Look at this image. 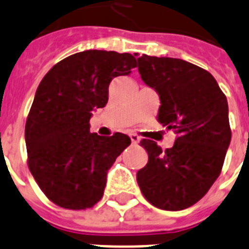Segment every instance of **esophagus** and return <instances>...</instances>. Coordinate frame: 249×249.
Segmentation results:
<instances>
[{
  "mask_svg": "<svg viewBox=\"0 0 249 249\" xmlns=\"http://www.w3.org/2000/svg\"><path fill=\"white\" fill-rule=\"evenodd\" d=\"M129 137H130L131 139V143H134V144L139 143V137L137 134H133V133H131V134H129Z\"/></svg>",
  "mask_w": 249,
  "mask_h": 249,
  "instance_id": "obj_1",
  "label": "esophagus"
}]
</instances>
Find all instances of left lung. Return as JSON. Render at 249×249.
Instances as JSON below:
<instances>
[{"instance_id": "obj_1", "label": "left lung", "mask_w": 249, "mask_h": 249, "mask_svg": "<svg viewBox=\"0 0 249 249\" xmlns=\"http://www.w3.org/2000/svg\"><path fill=\"white\" fill-rule=\"evenodd\" d=\"M138 71L159 93L157 120L178 134L165 151L142 139L148 162L137 173L145 199L157 209L180 211L209 192L223 169L231 139L229 107L215 78L180 58L143 54Z\"/></svg>"}]
</instances>
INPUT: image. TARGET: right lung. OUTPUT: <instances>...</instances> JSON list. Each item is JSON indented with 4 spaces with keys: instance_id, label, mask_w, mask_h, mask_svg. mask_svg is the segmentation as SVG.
Returning <instances> with one entry per match:
<instances>
[{
    "instance_id": "add662e5",
    "label": "right lung",
    "mask_w": 249,
    "mask_h": 249,
    "mask_svg": "<svg viewBox=\"0 0 249 249\" xmlns=\"http://www.w3.org/2000/svg\"><path fill=\"white\" fill-rule=\"evenodd\" d=\"M135 66L130 53L88 50L57 62L39 83L25 124L28 166L54 205L86 210L104 196L107 171L130 138L90 133L89 120L106 106L111 80Z\"/></svg>"
}]
</instances>
